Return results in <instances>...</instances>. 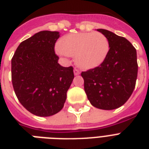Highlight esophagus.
I'll use <instances>...</instances> for the list:
<instances>
[{"label": "esophagus", "mask_w": 149, "mask_h": 149, "mask_svg": "<svg viewBox=\"0 0 149 149\" xmlns=\"http://www.w3.org/2000/svg\"><path fill=\"white\" fill-rule=\"evenodd\" d=\"M73 72H74L75 76H77V75L79 74V71L78 70H77V69H75V70H73Z\"/></svg>", "instance_id": "34e87169"}]
</instances>
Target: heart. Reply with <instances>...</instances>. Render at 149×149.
<instances>
[{
    "instance_id": "heart-1",
    "label": "heart",
    "mask_w": 149,
    "mask_h": 149,
    "mask_svg": "<svg viewBox=\"0 0 149 149\" xmlns=\"http://www.w3.org/2000/svg\"><path fill=\"white\" fill-rule=\"evenodd\" d=\"M109 51V40L98 32L65 35L56 48L59 55L74 57L75 64L81 70H91L99 65Z\"/></svg>"
}]
</instances>
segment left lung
<instances>
[{
  "mask_svg": "<svg viewBox=\"0 0 149 149\" xmlns=\"http://www.w3.org/2000/svg\"><path fill=\"white\" fill-rule=\"evenodd\" d=\"M109 42V51L99 66L81 76L84 91L95 108L112 110L122 106L132 95L138 77L137 52L130 41L107 29H98Z\"/></svg>",
  "mask_w": 149,
  "mask_h": 149,
  "instance_id": "1",
  "label": "left lung"
}]
</instances>
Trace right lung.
Here are the masks:
<instances>
[{
    "mask_svg": "<svg viewBox=\"0 0 149 149\" xmlns=\"http://www.w3.org/2000/svg\"><path fill=\"white\" fill-rule=\"evenodd\" d=\"M59 32L44 30L22 41L11 59V80L22 106L33 115L51 116L62 110L73 68L58 64L54 44Z\"/></svg>",
    "mask_w": 149,
    "mask_h": 149,
    "instance_id": "add662e5",
    "label": "right lung"
}]
</instances>
